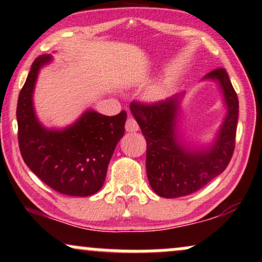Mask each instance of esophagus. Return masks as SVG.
<instances>
[{"label":"esophagus","instance_id":"esophagus-1","mask_svg":"<svg viewBox=\"0 0 262 262\" xmlns=\"http://www.w3.org/2000/svg\"><path fill=\"white\" fill-rule=\"evenodd\" d=\"M125 128L127 132H136V131H138V128H140V126H138L137 121L135 120L132 116H128L127 120H126Z\"/></svg>","mask_w":262,"mask_h":262}]
</instances>
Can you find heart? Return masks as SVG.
I'll return each mask as SVG.
<instances>
[{
  "instance_id": "heart-1",
  "label": "heart",
  "mask_w": 262,
  "mask_h": 262,
  "mask_svg": "<svg viewBox=\"0 0 262 262\" xmlns=\"http://www.w3.org/2000/svg\"><path fill=\"white\" fill-rule=\"evenodd\" d=\"M165 93H166L165 87H164V86H157V87H154L153 90H151L150 93H149V97H150V99H153V101H158V99L164 98Z\"/></svg>"
}]
</instances>
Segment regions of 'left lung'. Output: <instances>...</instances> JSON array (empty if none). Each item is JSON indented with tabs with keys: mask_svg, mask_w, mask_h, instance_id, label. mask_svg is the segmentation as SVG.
Wrapping results in <instances>:
<instances>
[{
	"mask_svg": "<svg viewBox=\"0 0 262 262\" xmlns=\"http://www.w3.org/2000/svg\"><path fill=\"white\" fill-rule=\"evenodd\" d=\"M204 79L220 83L227 114L211 147L192 150L181 143L176 131L179 104L183 95L154 103L131 102L130 109L147 141L146 167L149 185L158 195L179 198L196 192L224 172L232 159L238 122V97L224 68Z\"/></svg>",
	"mask_w": 262,
	"mask_h": 262,
	"instance_id": "obj_1",
	"label": "left lung"
}]
</instances>
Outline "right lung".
<instances>
[{
	"instance_id": "right-lung-1",
	"label": "right lung",
	"mask_w": 262,
	"mask_h": 262,
	"mask_svg": "<svg viewBox=\"0 0 262 262\" xmlns=\"http://www.w3.org/2000/svg\"><path fill=\"white\" fill-rule=\"evenodd\" d=\"M52 59L40 56L18 97V141L23 160L51 188L66 195L87 196L102 188L113 153L124 136L125 111L106 116L87 111L63 130H48L35 115L32 93L40 68Z\"/></svg>"
}]
</instances>
